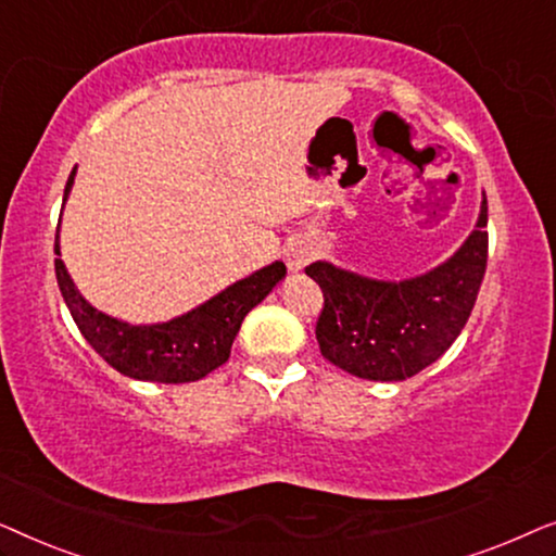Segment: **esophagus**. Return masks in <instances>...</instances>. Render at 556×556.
<instances>
[{"label":"esophagus","mask_w":556,"mask_h":556,"mask_svg":"<svg viewBox=\"0 0 556 556\" xmlns=\"http://www.w3.org/2000/svg\"><path fill=\"white\" fill-rule=\"evenodd\" d=\"M316 255H318V250H316V245L308 238H299V240L288 242V248H286V265H288V270H293V273L303 270L311 261H314Z\"/></svg>","instance_id":"34e87169"}]
</instances>
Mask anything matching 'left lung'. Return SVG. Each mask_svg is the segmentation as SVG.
Listing matches in <instances>:
<instances>
[{
	"mask_svg": "<svg viewBox=\"0 0 556 556\" xmlns=\"http://www.w3.org/2000/svg\"><path fill=\"white\" fill-rule=\"evenodd\" d=\"M489 204L451 261L425 276L371 280L311 263L324 293L316 321L321 354L339 369L375 382H400L440 359L466 326L489 263Z\"/></svg>",
	"mask_w": 556,
	"mask_h": 556,
	"instance_id": "left-lung-1",
	"label": "left lung"
}]
</instances>
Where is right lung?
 Returning <instances> with one entry per match:
<instances>
[{"label":"right lung","instance_id":"obj_1","mask_svg":"<svg viewBox=\"0 0 556 556\" xmlns=\"http://www.w3.org/2000/svg\"><path fill=\"white\" fill-rule=\"evenodd\" d=\"M73 179L75 169L67 177L63 200H67ZM55 253L60 255L58 238ZM55 276L75 326L113 369L143 382L181 384L207 377L230 359L242 318L286 276V265L273 263L225 288L200 308L154 326H131L96 311L73 286L60 257H55Z\"/></svg>","mask_w":556,"mask_h":556}]
</instances>
